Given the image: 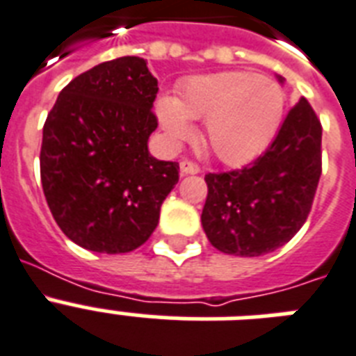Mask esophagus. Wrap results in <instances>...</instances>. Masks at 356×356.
<instances>
[{"instance_id": "34e87169", "label": "esophagus", "mask_w": 356, "mask_h": 356, "mask_svg": "<svg viewBox=\"0 0 356 356\" xmlns=\"http://www.w3.org/2000/svg\"><path fill=\"white\" fill-rule=\"evenodd\" d=\"M179 166H181V173H183V175H195V173L201 172L199 164L192 163V161H186V159H184V161H181V164H179Z\"/></svg>"}]
</instances>
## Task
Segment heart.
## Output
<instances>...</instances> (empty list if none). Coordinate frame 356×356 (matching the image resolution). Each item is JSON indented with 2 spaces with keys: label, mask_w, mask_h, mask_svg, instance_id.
<instances>
[{
  "label": "heart",
  "mask_w": 356,
  "mask_h": 356,
  "mask_svg": "<svg viewBox=\"0 0 356 356\" xmlns=\"http://www.w3.org/2000/svg\"><path fill=\"white\" fill-rule=\"evenodd\" d=\"M285 95L278 83L247 71L190 78L177 98L157 100V118L173 143L193 133L192 120H204V143L227 164L258 157L278 133Z\"/></svg>",
  "instance_id": "1"
}]
</instances>
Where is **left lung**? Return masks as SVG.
<instances>
[{
    "label": "left lung",
    "instance_id": "left-lung-1",
    "mask_svg": "<svg viewBox=\"0 0 356 356\" xmlns=\"http://www.w3.org/2000/svg\"><path fill=\"white\" fill-rule=\"evenodd\" d=\"M320 175L322 124L311 104L300 98L256 161L241 170L204 175L208 195L201 223L208 241L243 258L283 247L305 223Z\"/></svg>",
    "mask_w": 356,
    "mask_h": 356
}]
</instances>
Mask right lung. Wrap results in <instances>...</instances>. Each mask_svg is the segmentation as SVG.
Segmentation results:
<instances>
[{"instance_id":"add662e5","label":"right lung","mask_w":356,"mask_h":356,"mask_svg":"<svg viewBox=\"0 0 356 356\" xmlns=\"http://www.w3.org/2000/svg\"><path fill=\"white\" fill-rule=\"evenodd\" d=\"M157 78L146 60L98 63L60 91L43 124L40 175L54 221L71 241L102 254L148 241L179 164L148 152L157 129Z\"/></svg>"}]
</instances>
